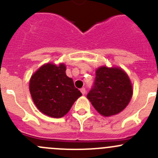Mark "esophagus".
I'll list each match as a JSON object with an SVG mask.
<instances>
[{"mask_svg":"<svg viewBox=\"0 0 158 158\" xmlns=\"http://www.w3.org/2000/svg\"><path fill=\"white\" fill-rule=\"evenodd\" d=\"M80 91H81V92H82V95H85V92H86V91H85V88H82V89H80Z\"/></svg>","mask_w":158,"mask_h":158,"instance_id":"1","label":"esophagus"}]
</instances>
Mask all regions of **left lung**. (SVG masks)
<instances>
[{"label": "left lung", "instance_id": "obj_1", "mask_svg": "<svg viewBox=\"0 0 158 158\" xmlns=\"http://www.w3.org/2000/svg\"><path fill=\"white\" fill-rule=\"evenodd\" d=\"M132 94L131 82L123 69L103 66L96 69L95 82L87 98L99 114L107 117L125 109Z\"/></svg>", "mask_w": 158, "mask_h": 158}]
</instances>
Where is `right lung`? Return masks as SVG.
<instances>
[{
  "label": "right lung",
  "instance_id": "1",
  "mask_svg": "<svg viewBox=\"0 0 158 158\" xmlns=\"http://www.w3.org/2000/svg\"><path fill=\"white\" fill-rule=\"evenodd\" d=\"M29 87L37 109L52 118L63 117L82 95L73 79L66 76L63 63L43 65L31 76Z\"/></svg>",
  "mask_w": 158,
  "mask_h": 158
}]
</instances>
